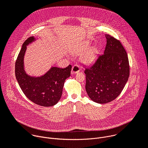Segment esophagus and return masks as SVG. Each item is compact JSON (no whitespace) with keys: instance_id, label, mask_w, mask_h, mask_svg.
<instances>
[{"instance_id":"obj_1","label":"esophagus","mask_w":148,"mask_h":148,"mask_svg":"<svg viewBox=\"0 0 148 148\" xmlns=\"http://www.w3.org/2000/svg\"><path fill=\"white\" fill-rule=\"evenodd\" d=\"M79 71V67L77 64H75L72 67L71 73L72 74H76Z\"/></svg>"}]
</instances>
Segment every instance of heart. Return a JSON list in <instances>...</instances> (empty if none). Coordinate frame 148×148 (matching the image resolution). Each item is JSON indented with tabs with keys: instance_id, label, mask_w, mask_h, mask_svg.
Wrapping results in <instances>:
<instances>
[{
	"instance_id": "1",
	"label": "heart",
	"mask_w": 148,
	"mask_h": 148,
	"mask_svg": "<svg viewBox=\"0 0 148 148\" xmlns=\"http://www.w3.org/2000/svg\"><path fill=\"white\" fill-rule=\"evenodd\" d=\"M90 46V45L89 43H85L83 46H82L81 47H79L75 51V54H82ZM97 53H98V51L95 47H92L89 48L82 55V56H81L82 61L84 63H86V64H90V63L92 62L97 57Z\"/></svg>"
}]
</instances>
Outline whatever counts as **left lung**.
<instances>
[{
  "label": "left lung",
  "instance_id": "obj_1",
  "mask_svg": "<svg viewBox=\"0 0 148 148\" xmlns=\"http://www.w3.org/2000/svg\"><path fill=\"white\" fill-rule=\"evenodd\" d=\"M107 45L103 54L84 71L86 90L90 99L98 103L114 100L122 92L130 76L128 55L121 42L105 34Z\"/></svg>",
  "mask_w": 148,
  "mask_h": 148
}]
</instances>
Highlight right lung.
Here are the masks:
<instances>
[{"instance_id":"right-lung-1","label":"right lung","mask_w":148,"mask_h":148,"mask_svg":"<svg viewBox=\"0 0 148 148\" xmlns=\"http://www.w3.org/2000/svg\"><path fill=\"white\" fill-rule=\"evenodd\" d=\"M37 40L38 38L32 36L23 43L16 61V78L28 99L40 106L51 107L60 99L65 81L70 77L72 67L69 65L61 69L51 66L45 74L40 76L27 74L24 62L27 46Z\"/></svg>"}]
</instances>
